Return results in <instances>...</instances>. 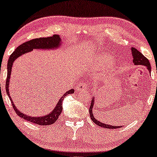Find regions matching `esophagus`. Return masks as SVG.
<instances>
[{
	"mask_svg": "<svg viewBox=\"0 0 157 157\" xmlns=\"http://www.w3.org/2000/svg\"><path fill=\"white\" fill-rule=\"evenodd\" d=\"M88 84L86 82H84V81H82V82L80 83V84L77 87V90L78 91H82V90H86L87 89Z\"/></svg>",
	"mask_w": 157,
	"mask_h": 157,
	"instance_id": "obj_1",
	"label": "esophagus"
}]
</instances>
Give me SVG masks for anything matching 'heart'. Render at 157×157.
Masks as SVG:
<instances>
[{"label": "heart", "instance_id": "obj_1", "mask_svg": "<svg viewBox=\"0 0 157 157\" xmlns=\"http://www.w3.org/2000/svg\"><path fill=\"white\" fill-rule=\"evenodd\" d=\"M109 63H111V59H109L107 56H104V59H101L100 61H98L97 63V68H101L104 66H108Z\"/></svg>", "mask_w": 157, "mask_h": 157}]
</instances>
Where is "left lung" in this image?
Segmentation results:
<instances>
[{
  "mask_svg": "<svg viewBox=\"0 0 157 157\" xmlns=\"http://www.w3.org/2000/svg\"><path fill=\"white\" fill-rule=\"evenodd\" d=\"M132 56H133V61L135 65H144L147 66V69L149 70V71L151 73V65H150L149 61L148 60L147 58H146L144 56L142 53L137 50L136 48H132ZM94 98L93 100L91 101V106L89 107V113H90V117L92 120V121L94 122L96 125L101 126V127H104L106 128H119L120 127H122V126H111V125H107V124H105L102 122H101L96 119L95 117H94L93 112H92V109L94 108Z\"/></svg>",
  "mask_w": 157,
  "mask_h": 157,
  "instance_id": "obj_1",
  "label": "left lung"
}]
</instances>
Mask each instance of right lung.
<instances>
[{
	"mask_svg": "<svg viewBox=\"0 0 157 157\" xmlns=\"http://www.w3.org/2000/svg\"><path fill=\"white\" fill-rule=\"evenodd\" d=\"M61 42V38L60 36L58 35H53L51 37L48 38H35V39L30 40L29 41H26L23 43L21 45H20L18 47H17V48L12 53V54L10 56L9 59L8 61V65H7V78H6V91L7 93L8 97H9L10 101H11L12 106L13 109L16 111L17 115L22 118V119L26 120V121H31L32 123L38 124V125H43V126H46V125H51L53 124L56 121L59 119L60 114L61 113L62 109V102L64 97L70 94L74 93V89L69 90V91L66 92L63 94V96L61 97V99L59 101V102L57 103L55 109L49 113L44 117H29L28 115H25L24 113H21L20 111H18L16 109V107L13 104V102L10 98V94H9V89H8V86H9V81H10V72H11V68L13 66V63L16 60L17 58L20 56L23 55V53H25L27 52H30V51H33V49H37V48H46V49H51V48H56L58 46H59V44Z\"/></svg>",
	"mask_w": 157,
	"mask_h": 157,
	"instance_id": "1",
	"label": "right lung"
}]
</instances>
